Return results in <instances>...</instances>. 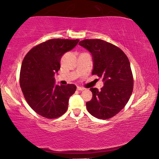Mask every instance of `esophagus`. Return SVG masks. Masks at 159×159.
Wrapping results in <instances>:
<instances>
[{
    "instance_id": "34e87169",
    "label": "esophagus",
    "mask_w": 159,
    "mask_h": 159,
    "mask_svg": "<svg viewBox=\"0 0 159 159\" xmlns=\"http://www.w3.org/2000/svg\"><path fill=\"white\" fill-rule=\"evenodd\" d=\"M77 90H79V91H83V90L84 89V88L81 87H77Z\"/></svg>"
}]
</instances>
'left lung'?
<instances>
[{"label":"left lung","instance_id":"1","mask_svg":"<svg viewBox=\"0 0 159 159\" xmlns=\"http://www.w3.org/2000/svg\"><path fill=\"white\" fill-rule=\"evenodd\" d=\"M79 45L92 54V74L102 77L104 82L100 90L90 89L92 99L86 103L87 111L97 119L111 118L125 107L133 91L128 57L120 48L99 39L82 40Z\"/></svg>","mask_w":159,"mask_h":159}]
</instances>
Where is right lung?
I'll return each mask as SVG.
<instances>
[{
	"label": "right lung",
	"instance_id": "1",
	"mask_svg": "<svg viewBox=\"0 0 159 159\" xmlns=\"http://www.w3.org/2000/svg\"><path fill=\"white\" fill-rule=\"evenodd\" d=\"M80 40L52 39L40 44L25 55L20 74V84L27 102L36 113L55 119L67 111L69 98L76 91L75 84H55V75L60 60Z\"/></svg>",
	"mask_w": 159,
	"mask_h": 159
}]
</instances>
